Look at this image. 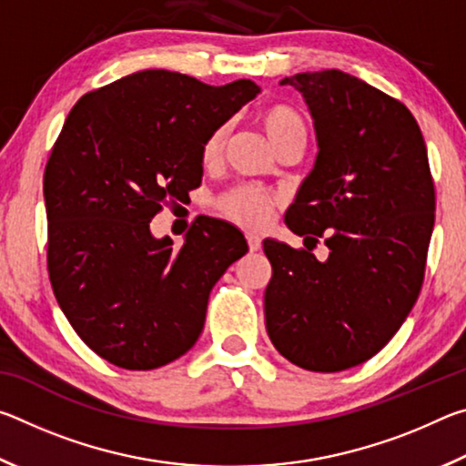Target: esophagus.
Masks as SVG:
<instances>
[{
	"label": "esophagus",
	"instance_id": "obj_1",
	"mask_svg": "<svg viewBox=\"0 0 466 466\" xmlns=\"http://www.w3.org/2000/svg\"><path fill=\"white\" fill-rule=\"evenodd\" d=\"M247 242H248V248H250L252 252L261 248V238H258L257 234H247Z\"/></svg>",
	"mask_w": 466,
	"mask_h": 466
}]
</instances>
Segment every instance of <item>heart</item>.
<instances>
[{
	"mask_svg": "<svg viewBox=\"0 0 466 466\" xmlns=\"http://www.w3.org/2000/svg\"><path fill=\"white\" fill-rule=\"evenodd\" d=\"M258 127L269 139V144L275 147L281 141L288 139H304L306 141V123L302 115L296 108L288 105H271L265 106L257 113ZM226 141V129L218 127L208 136L201 146V160L203 164H214L224 149ZM271 197L263 191L252 187H236L230 193H226L219 199V209L226 218L232 222L247 226V228H258L267 224L271 216Z\"/></svg>",
	"mask_w": 466,
	"mask_h": 466,
	"instance_id": "heart-1",
	"label": "heart"
}]
</instances>
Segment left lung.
<instances>
[{"mask_svg": "<svg viewBox=\"0 0 466 466\" xmlns=\"http://www.w3.org/2000/svg\"><path fill=\"white\" fill-rule=\"evenodd\" d=\"M279 84L302 94L319 147L286 224L314 247L325 240L329 257L263 240L265 325L291 364L341 372L376 356L420 296L436 211L428 149L403 102L356 76L325 69Z\"/></svg>", "mask_w": 466, "mask_h": 466, "instance_id": "8db88e82", "label": "left lung"}]
</instances>
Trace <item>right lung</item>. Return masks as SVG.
I'll return each instance as SVG.
<instances>
[{
  "label": "right lung",
  "instance_id": "1",
  "mask_svg": "<svg viewBox=\"0 0 466 466\" xmlns=\"http://www.w3.org/2000/svg\"><path fill=\"white\" fill-rule=\"evenodd\" d=\"M261 88L144 69L84 94L45 168L51 286L82 341L125 370H154L199 339L209 291L248 244L201 218L180 248L149 222L201 185V146Z\"/></svg>",
  "mask_w": 466,
  "mask_h": 466
}]
</instances>
